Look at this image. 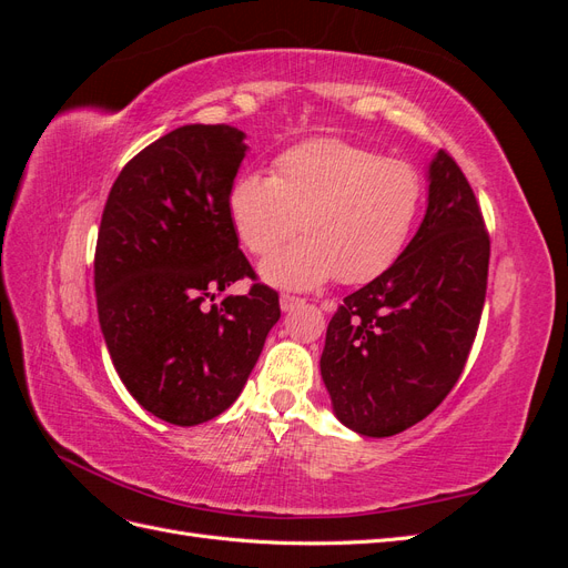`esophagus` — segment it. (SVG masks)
Segmentation results:
<instances>
[{"instance_id": "34e87169", "label": "esophagus", "mask_w": 568, "mask_h": 568, "mask_svg": "<svg viewBox=\"0 0 568 568\" xmlns=\"http://www.w3.org/2000/svg\"><path fill=\"white\" fill-rule=\"evenodd\" d=\"M303 303H305L303 298L288 296V294H282V298H280V305H282L284 313H291V311H294V307H298V305H303Z\"/></svg>"}]
</instances>
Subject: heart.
<instances>
[{
	"instance_id": "heart-1",
	"label": "heart",
	"mask_w": 568,
	"mask_h": 568,
	"mask_svg": "<svg viewBox=\"0 0 568 568\" xmlns=\"http://www.w3.org/2000/svg\"><path fill=\"white\" fill-rule=\"evenodd\" d=\"M415 168L338 140L291 146L274 175L242 173L230 189V217L242 244L270 255L301 230L307 239L263 263L270 284L313 288L329 280L365 284L403 253L422 209Z\"/></svg>"
}]
</instances>
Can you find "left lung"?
<instances>
[{
  "instance_id": "left-lung-1",
  "label": "left lung",
  "mask_w": 568,
  "mask_h": 568,
  "mask_svg": "<svg viewBox=\"0 0 568 568\" xmlns=\"http://www.w3.org/2000/svg\"><path fill=\"white\" fill-rule=\"evenodd\" d=\"M488 261L471 186L450 153L438 151L417 234L386 272L343 298L326 326L320 369L341 424L386 438L445 400L476 338Z\"/></svg>"
}]
</instances>
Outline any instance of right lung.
Here are the masks:
<instances>
[{
	"instance_id": "obj_1",
	"label": "right lung",
	"mask_w": 568,
	"mask_h": 568,
	"mask_svg": "<svg viewBox=\"0 0 568 568\" xmlns=\"http://www.w3.org/2000/svg\"><path fill=\"white\" fill-rule=\"evenodd\" d=\"M244 136L232 125L163 134L120 170L101 215V334L132 398L175 426L209 422L239 398L282 315L265 284L215 303L255 277L227 205Z\"/></svg>"
}]
</instances>
